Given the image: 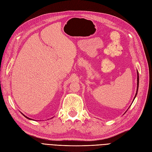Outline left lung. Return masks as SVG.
Masks as SVG:
<instances>
[{"label": "left lung", "instance_id": "1", "mask_svg": "<svg viewBox=\"0 0 152 152\" xmlns=\"http://www.w3.org/2000/svg\"><path fill=\"white\" fill-rule=\"evenodd\" d=\"M138 86H139V75H138V72L137 71V92H136V94H135V96L134 97V99H135L136 96H137V95L138 90ZM134 99H133V101H134Z\"/></svg>", "mask_w": 152, "mask_h": 152}]
</instances>
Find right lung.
I'll return each mask as SVG.
<instances>
[{
  "mask_svg": "<svg viewBox=\"0 0 152 152\" xmlns=\"http://www.w3.org/2000/svg\"><path fill=\"white\" fill-rule=\"evenodd\" d=\"M23 116H24V114H23ZM25 117H26V118H28V119H30V118H28V117H26V116H25Z\"/></svg>",
  "mask_w": 152,
  "mask_h": 152,
  "instance_id": "add662e5",
  "label": "right lung"
}]
</instances>
